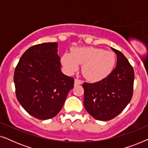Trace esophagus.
Segmentation results:
<instances>
[{"instance_id": "esophagus-1", "label": "esophagus", "mask_w": 148, "mask_h": 148, "mask_svg": "<svg viewBox=\"0 0 148 148\" xmlns=\"http://www.w3.org/2000/svg\"><path fill=\"white\" fill-rule=\"evenodd\" d=\"M82 81L79 79H75V86H78V85L82 84Z\"/></svg>"}]
</instances>
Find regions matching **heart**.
I'll return each instance as SVG.
<instances>
[{"mask_svg": "<svg viewBox=\"0 0 148 148\" xmlns=\"http://www.w3.org/2000/svg\"><path fill=\"white\" fill-rule=\"evenodd\" d=\"M61 62L69 73H73L83 64L82 73L87 79L98 82L106 77L112 72L115 64L113 52L101 48L79 47L73 48L71 53L65 52Z\"/></svg>", "mask_w": 148, "mask_h": 148, "instance_id": "obj_1", "label": "heart"}]
</instances>
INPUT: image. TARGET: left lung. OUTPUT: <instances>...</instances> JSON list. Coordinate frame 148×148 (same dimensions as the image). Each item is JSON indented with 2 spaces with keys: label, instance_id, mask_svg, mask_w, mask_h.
Segmentation results:
<instances>
[{
  "label": "left lung",
  "instance_id": "left-lung-1",
  "mask_svg": "<svg viewBox=\"0 0 148 148\" xmlns=\"http://www.w3.org/2000/svg\"><path fill=\"white\" fill-rule=\"evenodd\" d=\"M116 54L114 69L101 81L85 82L84 103L87 112L98 121H107L120 114L133 96L134 71L122 52L111 48Z\"/></svg>",
  "mask_w": 148,
  "mask_h": 148
}]
</instances>
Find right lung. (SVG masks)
Here are the masks:
<instances>
[{
	"mask_svg": "<svg viewBox=\"0 0 148 148\" xmlns=\"http://www.w3.org/2000/svg\"><path fill=\"white\" fill-rule=\"evenodd\" d=\"M58 44H36L26 50L14 73L17 100L30 115L40 120L53 118L60 112L74 79L60 70Z\"/></svg>",
	"mask_w": 148,
	"mask_h": 148,
	"instance_id": "1",
	"label": "right lung"
}]
</instances>
